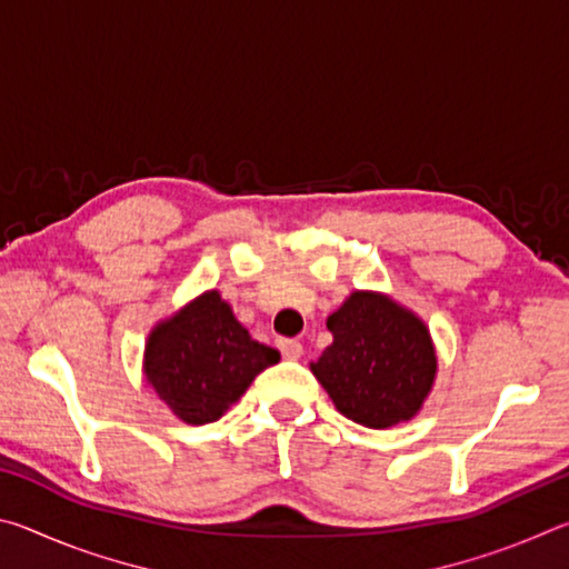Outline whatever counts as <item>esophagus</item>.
I'll return each mask as SVG.
<instances>
[{
  "label": "esophagus",
  "mask_w": 569,
  "mask_h": 569,
  "mask_svg": "<svg viewBox=\"0 0 569 569\" xmlns=\"http://www.w3.org/2000/svg\"><path fill=\"white\" fill-rule=\"evenodd\" d=\"M278 349H281L283 359H288V361L301 359V353H303L301 341H296V339H278Z\"/></svg>",
  "instance_id": "esophagus-1"
}]
</instances>
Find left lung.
<instances>
[{
  "mask_svg": "<svg viewBox=\"0 0 569 569\" xmlns=\"http://www.w3.org/2000/svg\"><path fill=\"white\" fill-rule=\"evenodd\" d=\"M333 341L311 361L313 377L346 419L389 429L421 411L437 379L429 326L379 291H353L326 319Z\"/></svg>",
  "mask_w": 569,
  "mask_h": 569,
  "instance_id": "8db88e82",
  "label": "left lung"
}]
</instances>
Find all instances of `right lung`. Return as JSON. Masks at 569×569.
<instances>
[{
  "label": "right lung",
  "mask_w": 569,
  "mask_h": 569,
  "mask_svg": "<svg viewBox=\"0 0 569 569\" xmlns=\"http://www.w3.org/2000/svg\"><path fill=\"white\" fill-rule=\"evenodd\" d=\"M281 353L256 341L220 291H203L152 326L142 353L158 399L180 421H218Z\"/></svg>",
  "instance_id": "1"
}]
</instances>
